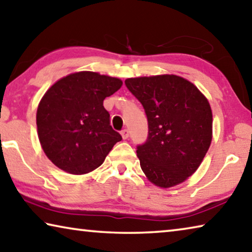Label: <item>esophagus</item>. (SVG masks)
Masks as SVG:
<instances>
[{"label": "esophagus", "mask_w": 252, "mask_h": 252, "mask_svg": "<svg viewBox=\"0 0 252 252\" xmlns=\"http://www.w3.org/2000/svg\"><path fill=\"white\" fill-rule=\"evenodd\" d=\"M129 134H130V131L127 130V129H123V130L121 131V135H122L123 139H127V138H129Z\"/></svg>", "instance_id": "34e87169"}]
</instances>
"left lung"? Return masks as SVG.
<instances>
[{"instance_id":"left-lung-1","label":"left lung","mask_w":252,"mask_h":252,"mask_svg":"<svg viewBox=\"0 0 252 252\" xmlns=\"http://www.w3.org/2000/svg\"><path fill=\"white\" fill-rule=\"evenodd\" d=\"M145 109L148 137L137 146L143 173L159 187L186 181L212 141V111L194 84L176 75L126 79Z\"/></svg>"}]
</instances>
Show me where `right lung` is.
<instances>
[{
  "label": "right lung",
  "instance_id": "1",
  "mask_svg": "<svg viewBox=\"0 0 252 252\" xmlns=\"http://www.w3.org/2000/svg\"><path fill=\"white\" fill-rule=\"evenodd\" d=\"M122 86L119 78L79 71L56 82L37 110L39 140L58 168L74 175L96 169L121 134L110 126L103 101Z\"/></svg>",
  "mask_w": 252,
  "mask_h": 252
}]
</instances>
